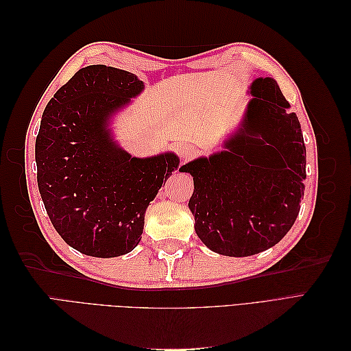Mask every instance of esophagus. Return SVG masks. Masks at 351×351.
I'll return each instance as SVG.
<instances>
[{
  "label": "esophagus",
  "instance_id": "1",
  "mask_svg": "<svg viewBox=\"0 0 351 351\" xmlns=\"http://www.w3.org/2000/svg\"><path fill=\"white\" fill-rule=\"evenodd\" d=\"M196 152H197L196 146L190 145V143H183V145H180V147H178V155L182 156V159L193 158L196 155Z\"/></svg>",
  "mask_w": 351,
  "mask_h": 351
}]
</instances>
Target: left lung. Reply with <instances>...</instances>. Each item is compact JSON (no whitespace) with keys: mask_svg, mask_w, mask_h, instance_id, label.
<instances>
[{"mask_svg":"<svg viewBox=\"0 0 351 351\" xmlns=\"http://www.w3.org/2000/svg\"><path fill=\"white\" fill-rule=\"evenodd\" d=\"M239 125L222 149L184 164L189 209L208 249L244 258L275 246L293 227L304 195L306 146L278 83L256 77Z\"/></svg>","mask_w":351,"mask_h":351,"instance_id":"obj_1","label":"left lung"}]
</instances>
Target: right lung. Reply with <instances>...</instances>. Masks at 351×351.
Returning a JSON list of instances; mask_svg holds the SVG:
<instances>
[{"label": "right lung", "mask_w": 351, "mask_h": 351, "mask_svg": "<svg viewBox=\"0 0 351 351\" xmlns=\"http://www.w3.org/2000/svg\"><path fill=\"white\" fill-rule=\"evenodd\" d=\"M143 90L130 71L88 66L42 114L35 145L39 193L61 239L88 256L132 252L147 206L178 169L174 152L136 158L115 141L114 117Z\"/></svg>", "instance_id": "add662e5"}]
</instances>
